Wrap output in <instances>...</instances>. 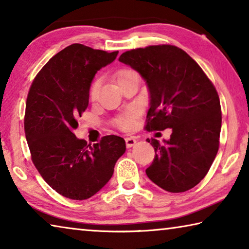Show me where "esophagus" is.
<instances>
[{
    "label": "esophagus",
    "mask_w": 249,
    "mask_h": 249,
    "mask_svg": "<svg viewBox=\"0 0 249 249\" xmlns=\"http://www.w3.org/2000/svg\"><path fill=\"white\" fill-rule=\"evenodd\" d=\"M125 144L127 148H130V147H133L135 144H136V140H135L134 137H126Z\"/></svg>",
    "instance_id": "1"
}]
</instances>
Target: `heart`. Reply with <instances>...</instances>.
<instances>
[{
	"label": "heart",
	"instance_id": "obj_1",
	"mask_svg": "<svg viewBox=\"0 0 249 249\" xmlns=\"http://www.w3.org/2000/svg\"><path fill=\"white\" fill-rule=\"evenodd\" d=\"M135 73L136 72H135L134 70L122 69L119 71V72H117V81L120 82L121 80H123L126 77H128V75H132ZM99 89H100V81L98 79H95L94 81L91 83L90 89H89V96H90L91 101H95L96 99H98ZM136 119H137V112L134 111V109H130V111L126 112L125 114L117 117V119L115 120V124L117 127L121 129H129L133 127L134 122Z\"/></svg>",
	"mask_w": 249,
	"mask_h": 249
}]
</instances>
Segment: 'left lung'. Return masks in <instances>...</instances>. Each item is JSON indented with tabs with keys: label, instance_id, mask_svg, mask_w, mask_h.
Segmentation results:
<instances>
[{
	"label": "left lung",
	"instance_id": "1",
	"mask_svg": "<svg viewBox=\"0 0 249 249\" xmlns=\"http://www.w3.org/2000/svg\"><path fill=\"white\" fill-rule=\"evenodd\" d=\"M119 60L140 72L148 86L145 128L172 129L163 145L147 138L155 158L146 175L168 192L190 190L208 174L220 146L222 113L215 87L201 67L174 45L132 49Z\"/></svg>",
	"mask_w": 249,
	"mask_h": 249
}]
</instances>
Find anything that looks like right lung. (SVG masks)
<instances>
[{
  "mask_svg": "<svg viewBox=\"0 0 249 249\" xmlns=\"http://www.w3.org/2000/svg\"><path fill=\"white\" fill-rule=\"evenodd\" d=\"M117 53L72 44L49 59L29 88L24 129L32 161L46 182L69 199L86 200L100 191L125 153V141L116 135L88 145L73 133L89 105L93 77Z\"/></svg>",
  "mask_w": 249,
  "mask_h": 249,
  "instance_id": "obj_1",
  "label": "right lung"
}]
</instances>
